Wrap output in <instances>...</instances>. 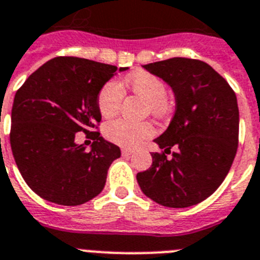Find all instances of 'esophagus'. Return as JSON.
Returning a JSON list of instances; mask_svg holds the SVG:
<instances>
[{
  "instance_id": "1",
  "label": "esophagus",
  "mask_w": 260,
  "mask_h": 260,
  "mask_svg": "<svg viewBox=\"0 0 260 260\" xmlns=\"http://www.w3.org/2000/svg\"><path fill=\"white\" fill-rule=\"evenodd\" d=\"M133 154H134L133 150H127V148H123V150H122V155H123V156H130V155Z\"/></svg>"
}]
</instances>
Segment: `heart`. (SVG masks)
<instances>
[{
	"mask_svg": "<svg viewBox=\"0 0 260 260\" xmlns=\"http://www.w3.org/2000/svg\"><path fill=\"white\" fill-rule=\"evenodd\" d=\"M122 88H128L134 94L145 100L148 104L150 112L161 114L166 110L167 86L160 79L152 73L137 72L121 84ZM123 92L114 81L106 83L97 96V106L104 118H112L119 112ZM106 138L123 147H135L145 139L152 137L155 128L148 122L132 123V122L115 119L106 123L104 128Z\"/></svg>",
	"mask_w": 260,
	"mask_h": 260,
	"instance_id": "b5f03b06",
	"label": "heart"
}]
</instances>
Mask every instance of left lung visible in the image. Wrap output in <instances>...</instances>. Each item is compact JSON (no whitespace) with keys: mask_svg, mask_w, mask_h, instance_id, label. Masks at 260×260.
<instances>
[{"mask_svg":"<svg viewBox=\"0 0 260 260\" xmlns=\"http://www.w3.org/2000/svg\"><path fill=\"white\" fill-rule=\"evenodd\" d=\"M175 94L176 109L167 130L154 139L167 159L152 152V164L137 175L147 197L167 208L196 205L225 180L238 147L239 110L236 93L209 64L172 57L143 66Z\"/></svg>","mask_w":260,"mask_h":260,"instance_id":"8db88e82","label":"left lung"}]
</instances>
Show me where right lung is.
Segmentation results:
<instances>
[{"mask_svg": "<svg viewBox=\"0 0 260 260\" xmlns=\"http://www.w3.org/2000/svg\"><path fill=\"white\" fill-rule=\"evenodd\" d=\"M127 70L81 57H54L17 90L10 146L23 180L38 196L75 206L104 189L121 150L94 132L101 122L97 96L117 71ZM80 131L93 139L89 150L76 143Z\"/></svg>", "mask_w": 260, "mask_h": 260, "instance_id": "obj_1", "label": "right lung"}]
</instances>
